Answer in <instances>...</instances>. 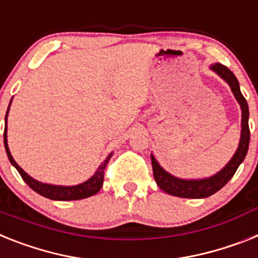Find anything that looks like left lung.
<instances>
[{
  "mask_svg": "<svg viewBox=\"0 0 258 258\" xmlns=\"http://www.w3.org/2000/svg\"><path fill=\"white\" fill-rule=\"evenodd\" d=\"M211 69L215 71L222 79H224L228 82V85L231 86V90H232L236 99L239 101L240 106H241V111H243V115L241 116H243V119H241V139H240L239 148H237L236 153L231 159V161L218 174L210 177V178L191 179V181L190 179L176 178V177H173L169 173H166L157 164L155 157L151 155L153 176H155L156 182L160 186V189L164 190L168 194H172V196L182 197V198H206V197L213 196L214 192L222 189L223 186L232 178L239 165L245 159L246 152H248L250 139L249 124H248L249 109H248L246 99L244 98V96L240 92L239 81L235 77V75L226 66H223L220 62H216L215 66L211 67Z\"/></svg>",
  "mask_w": 258,
  "mask_h": 258,
  "instance_id": "left-lung-1",
  "label": "left lung"
}]
</instances>
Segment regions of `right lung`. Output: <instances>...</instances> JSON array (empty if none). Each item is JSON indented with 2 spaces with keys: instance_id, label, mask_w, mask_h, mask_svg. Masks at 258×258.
<instances>
[{
  "instance_id": "1",
  "label": "right lung",
  "mask_w": 258,
  "mask_h": 258,
  "mask_svg": "<svg viewBox=\"0 0 258 258\" xmlns=\"http://www.w3.org/2000/svg\"><path fill=\"white\" fill-rule=\"evenodd\" d=\"M9 111V109H8ZM8 111H6V116H8ZM6 116H5V122H6ZM4 143H5V149H6V155H8L9 160L12 162L13 165L17 168L18 173L21 174V177L23 178L27 185L31 187L34 191H36L40 196L45 197V198L49 199H55V201H76V199H84L88 198V197H92L94 194L101 190L103 185V177H105V169L107 164H109L110 159H111L112 153H110L106 160L103 161V164L98 168V170L96 172V174L89 178L86 182L80 183V185L76 186H55V185H47V183H42L36 181V179L31 178V177L25 172V170L21 168V166L14 161L13 156L10 155V151H9L8 147V140H6V128L5 133H4Z\"/></svg>"
}]
</instances>
